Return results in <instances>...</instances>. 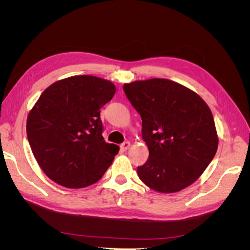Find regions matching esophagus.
<instances>
[{
  "label": "esophagus",
  "mask_w": 250,
  "mask_h": 250,
  "mask_svg": "<svg viewBox=\"0 0 250 250\" xmlns=\"http://www.w3.org/2000/svg\"><path fill=\"white\" fill-rule=\"evenodd\" d=\"M129 147H130V143L129 142H124L122 145L120 146V148L122 149L123 151H125V150H127V149H129Z\"/></svg>",
  "instance_id": "34e87169"
}]
</instances>
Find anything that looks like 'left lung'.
Instances as JSON below:
<instances>
[{"label": "left lung", "instance_id": "8db88e82", "mask_svg": "<svg viewBox=\"0 0 250 250\" xmlns=\"http://www.w3.org/2000/svg\"><path fill=\"white\" fill-rule=\"evenodd\" d=\"M123 89L142 118V137L149 149L148 161L138 167L140 179L160 193H176L192 185L218 148L208 104L168 79L134 81Z\"/></svg>", "mask_w": 250, "mask_h": 250}]
</instances>
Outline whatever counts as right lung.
I'll return each instance as SVG.
<instances>
[{
  "mask_svg": "<svg viewBox=\"0 0 250 250\" xmlns=\"http://www.w3.org/2000/svg\"><path fill=\"white\" fill-rule=\"evenodd\" d=\"M116 86L80 75L43 90L27 118V137L37 164L56 184L80 188L97 183L119 152L102 135L100 109Z\"/></svg>",
  "mask_w": 250,
  "mask_h": 250,
  "instance_id": "add662e5",
  "label": "right lung"
}]
</instances>
